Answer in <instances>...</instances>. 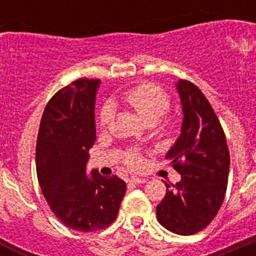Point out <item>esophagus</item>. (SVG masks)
<instances>
[{"instance_id":"1","label":"esophagus","mask_w":256,"mask_h":256,"mask_svg":"<svg viewBox=\"0 0 256 256\" xmlns=\"http://www.w3.org/2000/svg\"><path fill=\"white\" fill-rule=\"evenodd\" d=\"M130 182L133 183V184H141V183L146 182V180H144V178H140V177H132L130 178Z\"/></svg>"}]
</instances>
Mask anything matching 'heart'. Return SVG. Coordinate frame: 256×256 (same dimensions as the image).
<instances>
[{
    "label": "heart",
    "instance_id": "b5f03b06",
    "mask_svg": "<svg viewBox=\"0 0 256 256\" xmlns=\"http://www.w3.org/2000/svg\"><path fill=\"white\" fill-rule=\"evenodd\" d=\"M120 98L148 124L156 123L170 108V98L168 94L162 88L151 84V83H144V84L132 88L130 91H126ZM112 114H114V108L112 104H105L101 108L100 115H98L101 126H108L112 120ZM126 162L132 166H137L141 164V159L134 151H130L126 155Z\"/></svg>",
    "mask_w": 256,
    "mask_h": 256
}]
</instances>
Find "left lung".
I'll list each match as a JSON object with an SVG mask.
<instances>
[{"instance_id":"left-lung-1","label":"left lung","mask_w":256,"mask_h":256,"mask_svg":"<svg viewBox=\"0 0 256 256\" xmlns=\"http://www.w3.org/2000/svg\"><path fill=\"white\" fill-rule=\"evenodd\" d=\"M183 122L166 154L180 180L166 186L158 206L160 224L173 234H195L212 223L227 191L230 151L218 116L198 86L178 80Z\"/></svg>"}]
</instances>
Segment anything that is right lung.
<instances>
[{
	"label": "right lung",
	"mask_w": 256,
	"mask_h": 256,
	"mask_svg": "<svg viewBox=\"0 0 256 256\" xmlns=\"http://www.w3.org/2000/svg\"><path fill=\"white\" fill-rule=\"evenodd\" d=\"M98 79L80 78L61 88L44 108L36 148L40 190L58 220L72 230L94 232L115 220L126 184L97 170L86 174L96 141L94 101Z\"/></svg>",
	"instance_id": "obj_1"
}]
</instances>
